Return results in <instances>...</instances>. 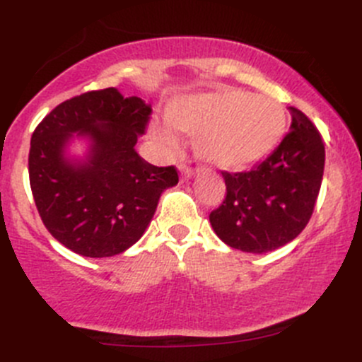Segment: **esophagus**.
Listing matches in <instances>:
<instances>
[{"label": "esophagus", "instance_id": "34e87169", "mask_svg": "<svg viewBox=\"0 0 362 362\" xmlns=\"http://www.w3.org/2000/svg\"><path fill=\"white\" fill-rule=\"evenodd\" d=\"M192 175H194V170H192V168H189V166H185V164H182V166H180V178H182V182L189 180V178H191Z\"/></svg>", "mask_w": 362, "mask_h": 362}]
</instances>
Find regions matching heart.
<instances>
[{"label":"heart","instance_id":"b5f03b06","mask_svg":"<svg viewBox=\"0 0 362 362\" xmlns=\"http://www.w3.org/2000/svg\"><path fill=\"white\" fill-rule=\"evenodd\" d=\"M168 122L194 134L198 156L222 170H236L266 158L286 133V110L275 100L243 90L192 94L171 101ZM151 134L166 148L178 145L168 124L152 122Z\"/></svg>","mask_w":362,"mask_h":362}]
</instances>
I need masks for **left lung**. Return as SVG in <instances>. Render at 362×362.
I'll return each instance as SVG.
<instances>
[{
    "mask_svg": "<svg viewBox=\"0 0 362 362\" xmlns=\"http://www.w3.org/2000/svg\"><path fill=\"white\" fill-rule=\"evenodd\" d=\"M293 122L279 147L250 171L228 173L226 199L210 214L226 245L264 254L293 242L312 217L324 175L322 138L312 120L289 108Z\"/></svg>",
    "mask_w": 362,
    "mask_h": 362,
    "instance_id": "1",
    "label": "left lung"
}]
</instances>
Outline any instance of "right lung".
Here are the masks:
<instances>
[{
  "mask_svg": "<svg viewBox=\"0 0 362 362\" xmlns=\"http://www.w3.org/2000/svg\"><path fill=\"white\" fill-rule=\"evenodd\" d=\"M151 107L115 89L90 90L57 105L35 129L29 184L50 235L75 254L112 257L144 236L175 166L148 164L134 151ZM88 141L80 158L69 144Z\"/></svg>",
  "mask_w": 362,
  "mask_h": 362,
  "instance_id": "obj_1",
  "label": "right lung"
}]
</instances>
